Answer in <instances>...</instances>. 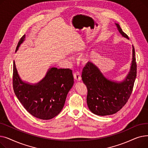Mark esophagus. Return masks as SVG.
<instances>
[{
    "label": "esophagus",
    "mask_w": 148,
    "mask_h": 148,
    "mask_svg": "<svg viewBox=\"0 0 148 148\" xmlns=\"http://www.w3.org/2000/svg\"><path fill=\"white\" fill-rule=\"evenodd\" d=\"M74 79L77 80V81H80L82 79V77H81V75L80 72L79 71H75L74 73Z\"/></svg>",
    "instance_id": "34e87169"
}]
</instances>
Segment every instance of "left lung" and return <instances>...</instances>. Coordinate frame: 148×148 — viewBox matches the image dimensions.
<instances>
[{"label":"left lung","mask_w":148,"mask_h":148,"mask_svg":"<svg viewBox=\"0 0 148 148\" xmlns=\"http://www.w3.org/2000/svg\"><path fill=\"white\" fill-rule=\"evenodd\" d=\"M115 25L122 36L128 39L119 25L115 23ZM136 75L137 64L133 45L130 72L122 82L108 79L95 64L88 62L83 69L82 78L88 89L87 104L90 112L98 116H107L119 111L130 98Z\"/></svg>","instance_id":"left-lung-1"}]
</instances>
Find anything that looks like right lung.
<instances>
[{"label":"right lung","mask_w":148,"mask_h":148,"mask_svg":"<svg viewBox=\"0 0 148 148\" xmlns=\"http://www.w3.org/2000/svg\"><path fill=\"white\" fill-rule=\"evenodd\" d=\"M23 35L16 52L25 41ZM74 84L71 69L50 68L44 78L36 84L23 82L14 61L13 88L15 95L25 109L34 117L49 120L56 116L63 108L67 94Z\"/></svg>","instance_id":"1"}]
</instances>
